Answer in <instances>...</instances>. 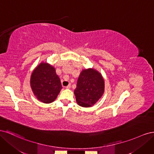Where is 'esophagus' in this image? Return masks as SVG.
Returning <instances> with one entry per match:
<instances>
[{"label": "esophagus", "instance_id": "1", "mask_svg": "<svg viewBox=\"0 0 154 154\" xmlns=\"http://www.w3.org/2000/svg\"><path fill=\"white\" fill-rule=\"evenodd\" d=\"M71 84H69L66 87V88H71Z\"/></svg>", "mask_w": 154, "mask_h": 154}]
</instances>
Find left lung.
Wrapping results in <instances>:
<instances>
[{
    "label": "left lung",
    "instance_id": "8db88e82",
    "mask_svg": "<svg viewBox=\"0 0 154 154\" xmlns=\"http://www.w3.org/2000/svg\"><path fill=\"white\" fill-rule=\"evenodd\" d=\"M104 92V80L101 74L92 69L83 70L78 78L74 90L79 105L89 107L94 105Z\"/></svg>",
    "mask_w": 154,
    "mask_h": 154
}]
</instances>
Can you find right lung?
Masks as SVG:
<instances>
[{"mask_svg":"<svg viewBox=\"0 0 154 154\" xmlns=\"http://www.w3.org/2000/svg\"><path fill=\"white\" fill-rule=\"evenodd\" d=\"M32 92L40 101L50 103L57 98L62 85L53 66L42 63L37 67L31 77Z\"/></svg>","mask_w":154,"mask_h":154,"instance_id":"right-lung-1","label":"right lung"}]
</instances>
